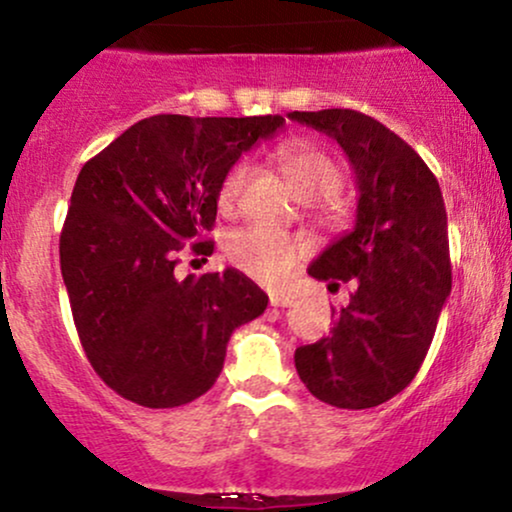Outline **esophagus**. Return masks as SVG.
I'll use <instances>...</instances> for the list:
<instances>
[{"mask_svg":"<svg viewBox=\"0 0 512 512\" xmlns=\"http://www.w3.org/2000/svg\"><path fill=\"white\" fill-rule=\"evenodd\" d=\"M269 303H272L274 308H291L293 298L284 296V293H272V296H269Z\"/></svg>","mask_w":512,"mask_h":512,"instance_id":"esophagus-1","label":"esophagus"}]
</instances>
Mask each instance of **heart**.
I'll use <instances>...</instances> for the list:
<instances>
[{
	"label": "heart",
	"mask_w": 512,
	"mask_h": 512,
	"mask_svg": "<svg viewBox=\"0 0 512 512\" xmlns=\"http://www.w3.org/2000/svg\"><path fill=\"white\" fill-rule=\"evenodd\" d=\"M281 166L289 175L291 185L303 197L320 199L330 197L342 185V168L334 161L330 151L310 142H291L281 146ZM252 175V163L240 158L228 168L221 182L219 204L221 209H233L243 197L245 185ZM301 255V245L289 233L276 231L269 226H250L236 233L228 243V260L240 272L252 276L267 286H276L289 276V272Z\"/></svg>",
	"instance_id": "b5f03b06"
}]
</instances>
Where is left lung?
<instances>
[{
    "label": "left lung",
    "mask_w": 512,
    "mask_h": 512,
    "mask_svg": "<svg viewBox=\"0 0 512 512\" xmlns=\"http://www.w3.org/2000/svg\"><path fill=\"white\" fill-rule=\"evenodd\" d=\"M337 139L356 173V226L310 264L313 279L351 281L330 337L296 349L320 402L370 409L402 392L433 342L450 296L448 214L436 175L392 129L356 110L289 113Z\"/></svg>",
    "instance_id": "8db88e82"
}]
</instances>
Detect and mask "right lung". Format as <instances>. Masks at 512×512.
I'll return each mask as SVG.
<instances>
[{"label": "right lung", "instance_id": "add662e5", "mask_svg": "<svg viewBox=\"0 0 512 512\" xmlns=\"http://www.w3.org/2000/svg\"><path fill=\"white\" fill-rule=\"evenodd\" d=\"M281 115L139 120L86 161L60 236L62 279L81 346L117 395L149 409L202 397L236 327L269 298L238 269L175 276L180 252L211 255L228 168Z\"/></svg>", "mask_w": 512, "mask_h": 512}]
</instances>
